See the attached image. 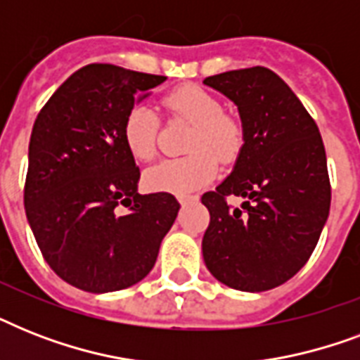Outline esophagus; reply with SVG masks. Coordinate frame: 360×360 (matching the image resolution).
Wrapping results in <instances>:
<instances>
[{"label": "esophagus", "instance_id": "esophagus-1", "mask_svg": "<svg viewBox=\"0 0 360 360\" xmlns=\"http://www.w3.org/2000/svg\"><path fill=\"white\" fill-rule=\"evenodd\" d=\"M198 202V196H194V194H181L179 196V203H183V205H188V203H196Z\"/></svg>", "mask_w": 360, "mask_h": 360}]
</instances>
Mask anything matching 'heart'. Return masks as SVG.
I'll return each instance as SVG.
<instances>
[{"label": "heart", "mask_w": 360, "mask_h": 360, "mask_svg": "<svg viewBox=\"0 0 360 360\" xmlns=\"http://www.w3.org/2000/svg\"><path fill=\"white\" fill-rule=\"evenodd\" d=\"M164 108L194 124L183 158H168L146 172V185L153 191L188 194L217 177L220 162H231L243 147V129L213 93L194 84L181 86L162 98ZM121 138L136 160H151L157 138V115L146 104H134L127 112Z\"/></svg>", "instance_id": "heart-1"}]
</instances>
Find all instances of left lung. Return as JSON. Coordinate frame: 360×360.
I'll return each mask as SVG.
<instances>
[{"label":"left lung","instance_id":"obj_1","mask_svg":"<svg viewBox=\"0 0 360 360\" xmlns=\"http://www.w3.org/2000/svg\"><path fill=\"white\" fill-rule=\"evenodd\" d=\"M203 84L236 104L245 141L231 174L202 196L211 214L203 262L228 288L273 290L301 271L329 217L323 140L307 108L273 70H230ZM226 195L245 202L231 210Z\"/></svg>","mask_w":360,"mask_h":360}]
</instances>
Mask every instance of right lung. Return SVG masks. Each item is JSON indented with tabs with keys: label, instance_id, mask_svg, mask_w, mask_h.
I'll use <instances>...</instances> for the list:
<instances>
[{
	"label": "right lung",
	"instance_id": "add662e5",
	"mask_svg": "<svg viewBox=\"0 0 360 360\" xmlns=\"http://www.w3.org/2000/svg\"><path fill=\"white\" fill-rule=\"evenodd\" d=\"M164 80L86 65L37 115L25 214L48 265L78 290L108 293L146 278L179 213L168 192L138 194L140 168L121 138L127 112ZM120 205L129 211L120 215Z\"/></svg>",
	"mask_w": 360,
	"mask_h": 360
}]
</instances>
